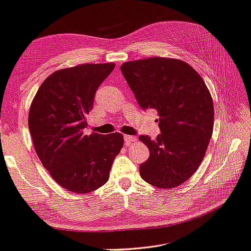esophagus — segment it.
<instances>
[{
  "label": "esophagus",
  "mask_w": 251,
  "mask_h": 251,
  "mask_svg": "<svg viewBox=\"0 0 251 251\" xmlns=\"http://www.w3.org/2000/svg\"><path fill=\"white\" fill-rule=\"evenodd\" d=\"M124 140L126 145L129 144V143H134V141L137 140V138H136V136H130V135H124Z\"/></svg>",
  "instance_id": "esophagus-1"
}]
</instances>
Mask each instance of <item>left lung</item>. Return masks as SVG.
Segmentation results:
<instances>
[{
  "label": "left lung",
  "mask_w": 251,
  "mask_h": 251,
  "mask_svg": "<svg viewBox=\"0 0 251 251\" xmlns=\"http://www.w3.org/2000/svg\"><path fill=\"white\" fill-rule=\"evenodd\" d=\"M123 75L143 110H157L161 134L140 135L149 149L140 176L153 186L171 189L198 170L212 137L214 106L202 76L179 59L153 57L128 61Z\"/></svg>",
  "instance_id": "left-lung-1"
}]
</instances>
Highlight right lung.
<instances>
[{"instance_id":"add662e5","label":"right lung","mask_w":251,"mask_h":251,"mask_svg":"<svg viewBox=\"0 0 251 251\" xmlns=\"http://www.w3.org/2000/svg\"><path fill=\"white\" fill-rule=\"evenodd\" d=\"M115 63H85L50 75L31 102L28 127L37 156L52 179L75 193L105 184L124 144L120 133L84 135L97 90Z\"/></svg>"}]
</instances>
